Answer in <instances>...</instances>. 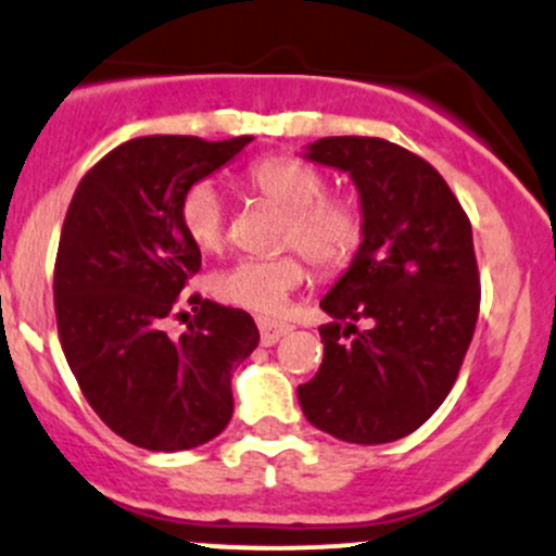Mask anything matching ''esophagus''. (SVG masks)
Returning a JSON list of instances; mask_svg holds the SVG:
<instances>
[{
	"label": "esophagus",
	"mask_w": 556,
	"mask_h": 556,
	"mask_svg": "<svg viewBox=\"0 0 556 556\" xmlns=\"http://www.w3.org/2000/svg\"><path fill=\"white\" fill-rule=\"evenodd\" d=\"M256 326H260V339L265 348L276 344L280 337H286V333L291 331L289 324H278V320H270V318H260L256 320Z\"/></svg>",
	"instance_id": "1"
}]
</instances>
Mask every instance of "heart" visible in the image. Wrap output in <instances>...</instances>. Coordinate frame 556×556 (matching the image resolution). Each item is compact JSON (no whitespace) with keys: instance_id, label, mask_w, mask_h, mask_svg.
<instances>
[{"instance_id":"1","label":"heart","mask_w":556,"mask_h":556,"mask_svg":"<svg viewBox=\"0 0 556 556\" xmlns=\"http://www.w3.org/2000/svg\"><path fill=\"white\" fill-rule=\"evenodd\" d=\"M249 193L283 208L280 247L300 249L318 270L333 273L350 265L363 241V212L350 195H326L324 172L294 156L256 161L241 180ZM180 225L201 252H217L225 238V204L212 182L201 180L185 190ZM307 278L294 254L273 260H238L208 278V291L219 302L276 315Z\"/></svg>"}]
</instances>
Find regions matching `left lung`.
I'll list each match as a JSON object with an SVG mask.
<instances>
[{
  "label": "left lung",
  "instance_id": "obj_1",
  "mask_svg": "<svg viewBox=\"0 0 556 556\" xmlns=\"http://www.w3.org/2000/svg\"><path fill=\"white\" fill-rule=\"evenodd\" d=\"M302 156L348 172L363 241L320 300L331 318L320 326L324 363L296 395L333 438L392 443L443 405L469 350L480 313L471 225L438 169L395 142L324 137ZM357 319L372 328L357 332Z\"/></svg>",
  "mask_w": 556,
  "mask_h": 556
}]
</instances>
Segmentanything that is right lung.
<instances>
[{
	"label": "right lung",
	"mask_w": 556,
	"mask_h": 556,
	"mask_svg": "<svg viewBox=\"0 0 556 556\" xmlns=\"http://www.w3.org/2000/svg\"><path fill=\"white\" fill-rule=\"evenodd\" d=\"M254 137L206 142L151 135L87 172L65 214L55 262L58 333L87 403L146 451H190L232 416V368L260 344L252 315L190 296L193 324L164 320L201 267L180 225L190 185L223 169Z\"/></svg>",
	"instance_id": "right-lung-1"
}]
</instances>
